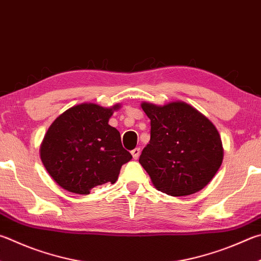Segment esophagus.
Returning <instances> with one entry per match:
<instances>
[{
    "instance_id": "obj_1",
    "label": "esophagus",
    "mask_w": 261,
    "mask_h": 261,
    "mask_svg": "<svg viewBox=\"0 0 261 261\" xmlns=\"http://www.w3.org/2000/svg\"><path fill=\"white\" fill-rule=\"evenodd\" d=\"M131 154H132V158L137 160L140 156V148H135L134 150H131Z\"/></svg>"
}]
</instances>
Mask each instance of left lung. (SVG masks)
Instances as JSON below:
<instances>
[{
  "label": "left lung",
  "instance_id": "left-lung-1",
  "mask_svg": "<svg viewBox=\"0 0 261 261\" xmlns=\"http://www.w3.org/2000/svg\"><path fill=\"white\" fill-rule=\"evenodd\" d=\"M150 140L139 163L158 191L187 196L204 188L224 159L219 132L202 113L184 101L158 106L143 102Z\"/></svg>",
  "mask_w": 261,
  "mask_h": 261
}]
</instances>
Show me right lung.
I'll return each instance as SVG.
<instances>
[{"instance_id":"1","label":"right lung","mask_w":261,"mask_h":261,"mask_svg":"<svg viewBox=\"0 0 261 261\" xmlns=\"http://www.w3.org/2000/svg\"><path fill=\"white\" fill-rule=\"evenodd\" d=\"M120 107L84 102L64 112L50 125L40 156L60 187L88 195L93 187L116 181L122 165L132 159L123 148L120 132L108 124Z\"/></svg>"}]
</instances>
